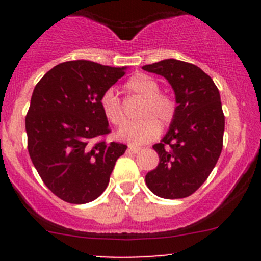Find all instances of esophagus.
<instances>
[{
  "label": "esophagus",
  "mask_w": 261,
  "mask_h": 261,
  "mask_svg": "<svg viewBox=\"0 0 261 261\" xmlns=\"http://www.w3.org/2000/svg\"><path fill=\"white\" fill-rule=\"evenodd\" d=\"M127 150H128V151H130V152H134V154H138V152L140 151V150H141V147L130 145V146H128V149H127Z\"/></svg>",
  "instance_id": "1"
}]
</instances>
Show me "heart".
<instances>
[{
	"label": "heart",
	"instance_id": "1",
	"mask_svg": "<svg viewBox=\"0 0 261 261\" xmlns=\"http://www.w3.org/2000/svg\"><path fill=\"white\" fill-rule=\"evenodd\" d=\"M126 88L145 98V103L140 114L145 117L123 125L117 131L116 136L118 140L130 145L149 143L160 133L159 122L152 116H155L163 123L170 122L175 112L174 101L168 94L159 92L160 86L156 80L144 73L133 75L126 83ZM99 107L105 118L111 125L121 126L125 122L122 105L114 89H107L103 92L99 98Z\"/></svg>",
	"mask_w": 261,
	"mask_h": 261
}]
</instances>
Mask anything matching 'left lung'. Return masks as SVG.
<instances>
[{
  "label": "left lung",
  "mask_w": 261,
  "mask_h": 261,
  "mask_svg": "<svg viewBox=\"0 0 261 261\" xmlns=\"http://www.w3.org/2000/svg\"><path fill=\"white\" fill-rule=\"evenodd\" d=\"M143 69L164 77L177 103L169 130L152 146L159 164L146 174V186L162 198H184L206 181L220 158L225 131L220 92L191 63L164 59Z\"/></svg>",
  "instance_id": "obj_1"
}]
</instances>
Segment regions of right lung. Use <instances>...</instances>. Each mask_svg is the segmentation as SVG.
Instances as JSON below:
<instances>
[{"label":"right lung","instance_id":"1","mask_svg":"<svg viewBox=\"0 0 261 261\" xmlns=\"http://www.w3.org/2000/svg\"><path fill=\"white\" fill-rule=\"evenodd\" d=\"M126 69L72 60L55 65L34 88L25 118L29 154L45 186L68 203L98 198L127 149L99 140L110 133L99 98Z\"/></svg>","mask_w":261,"mask_h":261}]
</instances>
